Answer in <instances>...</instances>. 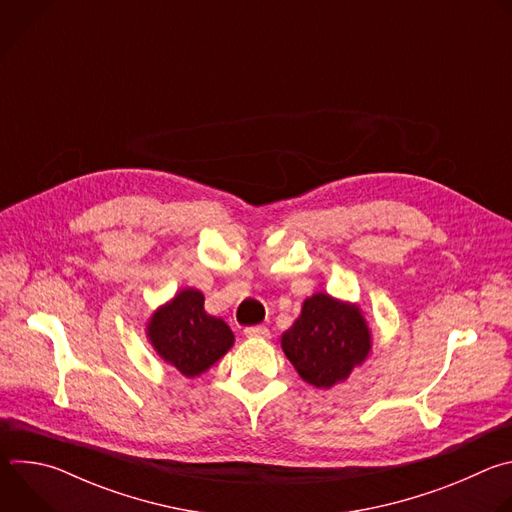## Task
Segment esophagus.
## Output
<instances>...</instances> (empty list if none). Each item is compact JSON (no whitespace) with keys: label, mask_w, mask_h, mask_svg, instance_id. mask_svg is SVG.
Segmentation results:
<instances>
[{"label":"esophagus","mask_w":512,"mask_h":512,"mask_svg":"<svg viewBox=\"0 0 512 512\" xmlns=\"http://www.w3.org/2000/svg\"><path fill=\"white\" fill-rule=\"evenodd\" d=\"M245 336L247 338H265V336H269V330L265 326H247Z\"/></svg>","instance_id":"34e87169"}]
</instances>
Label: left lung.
Here are the masks:
<instances>
[{"label": "left lung", "instance_id": "1", "mask_svg": "<svg viewBox=\"0 0 512 512\" xmlns=\"http://www.w3.org/2000/svg\"><path fill=\"white\" fill-rule=\"evenodd\" d=\"M281 348L304 381L328 389L367 358L371 334L356 306L316 294L283 334Z\"/></svg>", "mask_w": 512, "mask_h": 512}]
</instances>
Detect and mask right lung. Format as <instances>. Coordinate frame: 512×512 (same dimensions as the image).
<instances>
[{"mask_svg": "<svg viewBox=\"0 0 512 512\" xmlns=\"http://www.w3.org/2000/svg\"><path fill=\"white\" fill-rule=\"evenodd\" d=\"M150 340L158 354L182 375L196 377L225 356L235 336L221 318L204 312L200 291L184 289L154 314Z\"/></svg>", "mask_w": 512, "mask_h": 512, "instance_id": "add662e5", "label": "right lung"}]
</instances>
